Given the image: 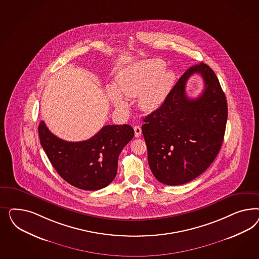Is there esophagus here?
Returning a JSON list of instances; mask_svg holds the SVG:
<instances>
[{"instance_id": "obj_1", "label": "esophagus", "mask_w": 259, "mask_h": 259, "mask_svg": "<svg viewBox=\"0 0 259 259\" xmlns=\"http://www.w3.org/2000/svg\"><path fill=\"white\" fill-rule=\"evenodd\" d=\"M134 131H135V137L139 138L141 135V127L140 125L134 126Z\"/></svg>"}]
</instances>
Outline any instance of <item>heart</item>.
Returning a JSON list of instances; mask_svg holds the SVG:
<instances>
[{
  "label": "heart",
  "mask_w": 259,
  "mask_h": 259,
  "mask_svg": "<svg viewBox=\"0 0 259 259\" xmlns=\"http://www.w3.org/2000/svg\"><path fill=\"white\" fill-rule=\"evenodd\" d=\"M161 60H148L136 63L120 71L116 78V88L107 87V96L112 104L123 109V99L137 97L139 107L144 112H153L159 108L172 90L175 73L164 69Z\"/></svg>",
  "instance_id": "b5f03b06"
}]
</instances>
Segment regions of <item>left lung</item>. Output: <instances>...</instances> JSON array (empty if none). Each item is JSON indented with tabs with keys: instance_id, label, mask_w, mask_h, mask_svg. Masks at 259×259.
<instances>
[{
	"instance_id": "left-lung-1",
	"label": "left lung",
	"mask_w": 259,
	"mask_h": 259,
	"mask_svg": "<svg viewBox=\"0 0 259 259\" xmlns=\"http://www.w3.org/2000/svg\"><path fill=\"white\" fill-rule=\"evenodd\" d=\"M194 73L203 77L204 89L190 99L185 87ZM227 118L226 97L214 72L203 63L190 67L162 105L143 119L150 169L157 181L175 186L201 175L220 152Z\"/></svg>"
}]
</instances>
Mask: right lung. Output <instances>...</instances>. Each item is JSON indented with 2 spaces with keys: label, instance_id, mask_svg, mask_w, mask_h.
<instances>
[{
  "label": "right lung",
  "instance_id": "right-lung-1",
  "mask_svg": "<svg viewBox=\"0 0 259 259\" xmlns=\"http://www.w3.org/2000/svg\"><path fill=\"white\" fill-rule=\"evenodd\" d=\"M39 141L56 171L69 184L82 190L104 188L115 179L118 156L133 139L128 124L105 125L87 141L70 142L51 133L39 122Z\"/></svg>",
  "mask_w": 259,
  "mask_h": 259
}]
</instances>
